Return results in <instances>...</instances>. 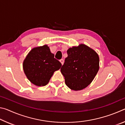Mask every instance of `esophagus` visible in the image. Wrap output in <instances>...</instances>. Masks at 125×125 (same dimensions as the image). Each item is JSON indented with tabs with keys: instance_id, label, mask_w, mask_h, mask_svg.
I'll list each match as a JSON object with an SVG mask.
<instances>
[{
	"instance_id": "esophagus-1",
	"label": "esophagus",
	"mask_w": 125,
	"mask_h": 125,
	"mask_svg": "<svg viewBox=\"0 0 125 125\" xmlns=\"http://www.w3.org/2000/svg\"><path fill=\"white\" fill-rule=\"evenodd\" d=\"M60 62L61 63V64H62V65L63 64V63H64V60H63V59H61V60H60Z\"/></svg>"
}]
</instances>
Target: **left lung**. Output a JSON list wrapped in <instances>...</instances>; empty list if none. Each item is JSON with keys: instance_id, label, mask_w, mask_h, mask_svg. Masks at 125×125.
<instances>
[{"instance_id": "1", "label": "left lung", "mask_w": 125, "mask_h": 125, "mask_svg": "<svg viewBox=\"0 0 125 125\" xmlns=\"http://www.w3.org/2000/svg\"><path fill=\"white\" fill-rule=\"evenodd\" d=\"M67 54L61 68L65 83L71 90L83 89L92 83L99 71L98 54L84 44L69 48Z\"/></svg>"}]
</instances>
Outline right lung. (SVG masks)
<instances>
[{"label": "right lung", "mask_w": 125, "mask_h": 125, "mask_svg": "<svg viewBox=\"0 0 125 125\" xmlns=\"http://www.w3.org/2000/svg\"><path fill=\"white\" fill-rule=\"evenodd\" d=\"M47 45L33 48L23 62V69L26 77L34 85L41 86L48 83L55 71L62 66L54 58Z\"/></svg>", "instance_id": "1"}]
</instances>
